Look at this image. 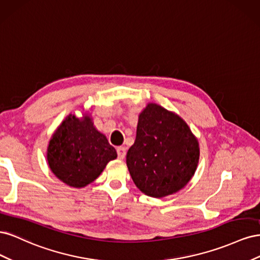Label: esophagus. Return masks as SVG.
Masks as SVG:
<instances>
[{"label":"esophagus","mask_w":260,"mask_h":260,"mask_svg":"<svg viewBox=\"0 0 260 260\" xmlns=\"http://www.w3.org/2000/svg\"><path fill=\"white\" fill-rule=\"evenodd\" d=\"M125 147H123V146H119V147H117V154H118V158L119 159H123L124 158V156H125Z\"/></svg>","instance_id":"obj_1"}]
</instances>
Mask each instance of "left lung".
Instances as JSON below:
<instances>
[{
	"label": "left lung",
	"mask_w": 260,
	"mask_h": 260,
	"mask_svg": "<svg viewBox=\"0 0 260 260\" xmlns=\"http://www.w3.org/2000/svg\"><path fill=\"white\" fill-rule=\"evenodd\" d=\"M200 144L187 123L174 112L148 103L139 115L137 137L127 166L141 192L155 199L177 193L198 168Z\"/></svg>",
	"instance_id": "left-lung-1"
}]
</instances>
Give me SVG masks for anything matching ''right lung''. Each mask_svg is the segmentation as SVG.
Returning <instances> with one entry per match:
<instances>
[{"instance_id":"add662e5","label":"right lung","mask_w":260,"mask_h":260,"mask_svg":"<svg viewBox=\"0 0 260 260\" xmlns=\"http://www.w3.org/2000/svg\"><path fill=\"white\" fill-rule=\"evenodd\" d=\"M116 158V149L95 128L88 114L81 118L69 114L53 133L46 151L55 177L77 188L92 183Z\"/></svg>"}]
</instances>
